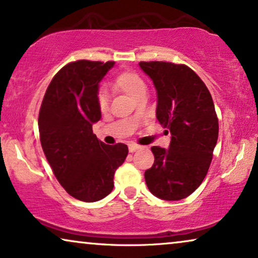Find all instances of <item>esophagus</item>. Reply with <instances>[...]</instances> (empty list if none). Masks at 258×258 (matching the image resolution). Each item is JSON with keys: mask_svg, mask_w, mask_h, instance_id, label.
<instances>
[{"mask_svg": "<svg viewBox=\"0 0 258 258\" xmlns=\"http://www.w3.org/2000/svg\"><path fill=\"white\" fill-rule=\"evenodd\" d=\"M142 147H143V146H140V145H138V144H135V143L128 144V150H130V152H131V153H133V152H136V151L140 150V149H142Z\"/></svg>", "mask_w": 258, "mask_h": 258, "instance_id": "obj_1", "label": "esophagus"}]
</instances>
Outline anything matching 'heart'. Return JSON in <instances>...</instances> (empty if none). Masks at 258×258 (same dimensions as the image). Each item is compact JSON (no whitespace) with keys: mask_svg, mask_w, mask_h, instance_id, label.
Masks as SVG:
<instances>
[{"mask_svg":"<svg viewBox=\"0 0 258 258\" xmlns=\"http://www.w3.org/2000/svg\"><path fill=\"white\" fill-rule=\"evenodd\" d=\"M115 88L122 91L123 93L132 98H137L138 95L146 92V85L142 78L135 72H121L114 80ZM109 102V94L105 88H101L98 93V104L101 109H106Z\"/></svg>","mask_w":258,"mask_h":258,"instance_id":"obj_1","label":"heart"}]
</instances>
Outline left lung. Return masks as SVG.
<instances>
[{
  "label": "left lung",
  "instance_id": "left-lung-1",
  "mask_svg": "<svg viewBox=\"0 0 258 258\" xmlns=\"http://www.w3.org/2000/svg\"><path fill=\"white\" fill-rule=\"evenodd\" d=\"M157 91L158 121L171 133L169 149L153 146L145 171L151 194L164 201L190 196L207 176L218 139V119L209 89L185 64L139 62ZM167 131V133H169Z\"/></svg>",
  "mask_w": 258,
  "mask_h": 258
}]
</instances>
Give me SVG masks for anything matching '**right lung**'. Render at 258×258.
<instances>
[{
    "mask_svg": "<svg viewBox=\"0 0 258 258\" xmlns=\"http://www.w3.org/2000/svg\"><path fill=\"white\" fill-rule=\"evenodd\" d=\"M114 62L79 60L57 72L39 113L42 150L51 170L72 197L97 202L113 190V178L125 161V144L106 145L92 126L101 119L99 82Z\"/></svg>",
    "mask_w": 258,
    "mask_h": 258,
    "instance_id": "obj_1",
    "label": "right lung"
}]
</instances>
